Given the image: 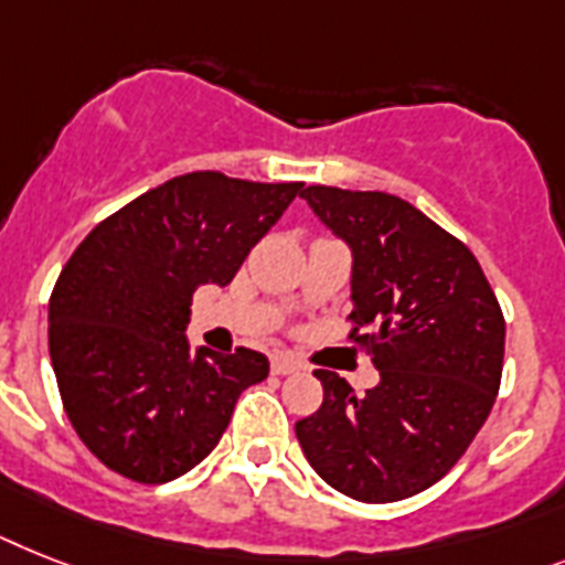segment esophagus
Masks as SVG:
<instances>
[{
	"mask_svg": "<svg viewBox=\"0 0 565 565\" xmlns=\"http://www.w3.org/2000/svg\"><path fill=\"white\" fill-rule=\"evenodd\" d=\"M300 370V363L288 355H274L271 358V372L274 375H291V372Z\"/></svg>",
	"mask_w": 565,
	"mask_h": 565,
	"instance_id": "1",
	"label": "esophagus"
}]
</instances>
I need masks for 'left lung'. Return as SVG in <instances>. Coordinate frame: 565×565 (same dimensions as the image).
Returning a JSON list of instances; mask_svg holds the SVG:
<instances>
[{"label": "left lung", "mask_w": 565, "mask_h": 565, "mask_svg": "<svg viewBox=\"0 0 565 565\" xmlns=\"http://www.w3.org/2000/svg\"><path fill=\"white\" fill-rule=\"evenodd\" d=\"M311 213L352 254V334L370 343L366 395L317 370L323 404L297 422L311 468L358 502H398L454 468L500 393L505 320L477 256L390 193L302 190Z\"/></svg>", "instance_id": "obj_1"}]
</instances>
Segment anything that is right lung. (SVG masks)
<instances>
[{
	"label": "right lung",
	"mask_w": 565,
	"mask_h": 565,
	"mask_svg": "<svg viewBox=\"0 0 565 565\" xmlns=\"http://www.w3.org/2000/svg\"><path fill=\"white\" fill-rule=\"evenodd\" d=\"M300 190L188 172L111 213L65 263L49 302L51 366L68 422L106 468L179 479L268 377L263 352L190 347V302L236 277Z\"/></svg>",
	"instance_id": "right-lung-1"
}]
</instances>
